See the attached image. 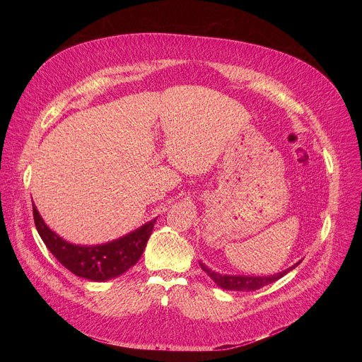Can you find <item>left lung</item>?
<instances>
[{
	"instance_id": "8db88e82",
	"label": "left lung",
	"mask_w": 362,
	"mask_h": 362,
	"mask_svg": "<svg viewBox=\"0 0 362 362\" xmlns=\"http://www.w3.org/2000/svg\"><path fill=\"white\" fill-rule=\"evenodd\" d=\"M200 264V268L208 274L214 282L223 288V289H229V291H256V289H261L278 279H281L284 275H286L289 271H292L293 268H296L300 261L298 264H295L293 267H291L289 269L286 271H282L279 274H275V275H269V276H233V275H221V274H216L214 272L212 269H209L208 267H206L204 264L199 262Z\"/></svg>"
}]
</instances>
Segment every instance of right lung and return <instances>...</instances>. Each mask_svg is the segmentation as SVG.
<instances>
[{
    "label": "right lung",
    "instance_id": "obj_1",
    "mask_svg": "<svg viewBox=\"0 0 362 362\" xmlns=\"http://www.w3.org/2000/svg\"><path fill=\"white\" fill-rule=\"evenodd\" d=\"M33 215L42 242L56 259L74 275L95 282L117 278L136 265L156 222L153 219L134 232L109 243L80 246L62 239L51 230L44 223L35 204H33Z\"/></svg>",
    "mask_w": 362,
    "mask_h": 362
}]
</instances>
